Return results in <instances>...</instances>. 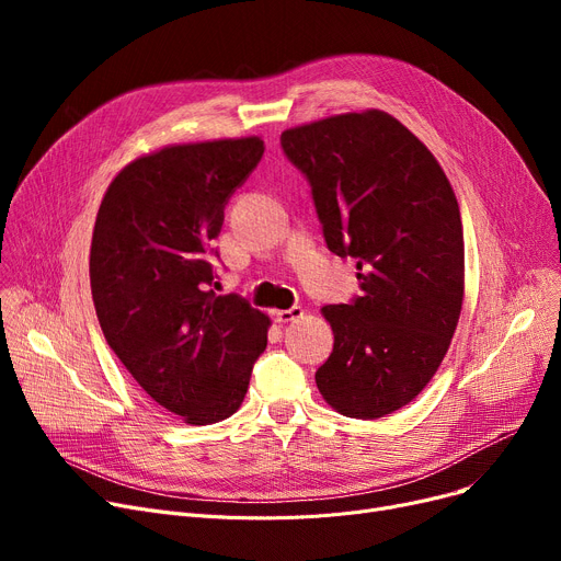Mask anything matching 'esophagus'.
I'll return each instance as SVG.
<instances>
[{"label":"esophagus","instance_id":"obj_1","mask_svg":"<svg viewBox=\"0 0 561 561\" xmlns=\"http://www.w3.org/2000/svg\"><path fill=\"white\" fill-rule=\"evenodd\" d=\"M302 316H305V309H302V307L277 309V311L273 313V318H275L277 322H290V320H298V318H302Z\"/></svg>","mask_w":561,"mask_h":561}]
</instances>
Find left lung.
<instances>
[{
	"mask_svg": "<svg viewBox=\"0 0 561 561\" xmlns=\"http://www.w3.org/2000/svg\"><path fill=\"white\" fill-rule=\"evenodd\" d=\"M311 184L328 248L357 261L364 296L328 305L334 350L316 370L325 402L381 419L414 400L444 362L463 302V229L444 168L379 108L282 131Z\"/></svg>",
	"mask_w": 561,
	"mask_h": 561,
	"instance_id": "1",
	"label": "left lung"
}]
</instances>
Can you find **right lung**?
Listing matches in <instances>:
<instances>
[{"label": "right lung", "mask_w": 561, "mask_h": 561, "mask_svg": "<svg viewBox=\"0 0 561 561\" xmlns=\"http://www.w3.org/2000/svg\"><path fill=\"white\" fill-rule=\"evenodd\" d=\"M259 136L165 145L108 184L91 243L106 343L140 389L188 425L241 407L271 318L209 288L225 204L256 168Z\"/></svg>", "instance_id": "right-lung-1"}]
</instances>
